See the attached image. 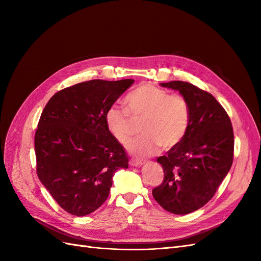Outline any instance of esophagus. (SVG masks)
Returning a JSON list of instances; mask_svg holds the SVG:
<instances>
[{"mask_svg": "<svg viewBox=\"0 0 261 261\" xmlns=\"http://www.w3.org/2000/svg\"><path fill=\"white\" fill-rule=\"evenodd\" d=\"M145 161L144 160H140V159H130L129 164L133 165V167H139V165L144 164Z\"/></svg>", "mask_w": 261, "mask_h": 261, "instance_id": "1", "label": "esophagus"}]
</instances>
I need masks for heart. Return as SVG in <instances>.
<instances>
[{"mask_svg": "<svg viewBox=\"0 0 261 261\" xmlns=\"http://www.w3.org/2000/svg\"><path fill=\"white\" fill-rule=\"evenodd\" d=\"M126 108L113 105L105 114L109 132L126 145L138 130L144 134L129 144V151L138 155L154 153L160 147L169 150L184 139L191 123V109L185 97L141 84L126 94Z\"/></svg>", "mask_w": 261, "mask_h": 261, "instance_id": "b5f03b06", "label": "heart"}]
</instances>
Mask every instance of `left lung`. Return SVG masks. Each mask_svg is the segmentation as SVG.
<instances>
[{"label":"left lung","instance_id":"1","mask_svg":"<svg viewBox=\"0 0 261 261\" xmlns=\"http://www.w3.org/2000/svg\"><path fill=\"white\" fill-rule=\"evenodd\" d=\"M178 90L191 109L184 139L156 159L164 172L153 198L167 211L187 215L203 207L230 171L234 133L230 117L211 93L186 82L160 84Z\"/></svg>","mask_w":261,"mask_h":261}]
</instances>
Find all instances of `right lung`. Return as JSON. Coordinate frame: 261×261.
Returning a JSON list of instances; mask_svg holds the SVG:
<instances>
[{
  "label": "right lung",
  "instance_id": "right-lung-1",
  "mask_svg": "<svg viewBox=\"0 0 261 261\" xmlns=\"http://www.w3.org/2000/svg\"><path fill=\"white\" fill-rule=\"evenodd\" d=\"M133 80H92L67 87L49 100L35 134L37 175L61 208L83 217L103 203L125 149L109 132L105 114Z\"/></svg>",
  "mask_w": 261,
  "mask_h": 261
}]
</instances>
